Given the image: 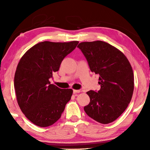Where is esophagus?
<instances>
[{"instance_id":"1","label":"esophagus","mask_w":150,"mask_h":150,"mask_svg":"<svg viewBox=\"0 0 150 150\" xmlns=\"http://www.w3.org/2000/svg\"><path fill=\"white\" fill-rule=\"evenodd\" d=\"M79 93H80L79 90H73V94H76Z\"/></svg>"}]
</instances>
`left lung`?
Wrapping results in <instances>:
<instances>
[{"instance_id":"obj_1","label":"left lung","mask_w":150,"mask_h":150,"mask_svg":"<svg viewBox=\"0 0 150 150\" xmlns=\"http://www.w3.org/2000/svg\"><path fill=\"white\" fill-rule=\"evenodd\" d=\"M91 71L99 75L98 91L87 92L90 103L84 107L87 115L101 124L116 120L131 101L134 91V73L122 52L103 41L81 42L78 45Z\"/></svg>"}]
</instances>
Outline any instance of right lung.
<instances>
[{
  "instance_id": "1",
  "label": "right lung",
  "mask_w": 150,
  "mask_h": 150,
  "mask_svg": "<svg viewBox=\"0 0 150 150\" xmlns=\"http://www.w3.org/2000/svg\"><path fill=\"white\" fill-rule=\"evenodd\" d=\"M77 41L42 42L25 53L18 64L14 85L18 104L35 125L50 126L59 120L73 90L51 84L63 59L75 49Z\"/></svg>"
}]
</instances>
